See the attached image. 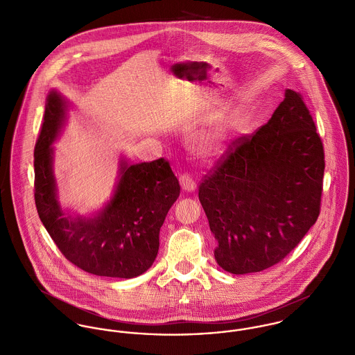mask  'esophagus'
Here are the masks:
<instances>
[{"label": "esophagus", "instance_id": "esophagus-1", "mask_svg": "<svg viewBox=\"0 0 355 355\" xmlns=\"http://www.w3.org/2000/svg\"><path fill=\"white\" fill-rule=\"evenodd\" d=\"M180 184H182V189L184 191H189V193H193L197 189V183H196V180L193 179V176L190 173H183L180 176Z\"/></svg>", "mask_w": 355, "mask_h": 355}]
</instances>
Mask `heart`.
<instances>
[{"label":"heart","instance_id":"b5f03b06","mask_svg":"<svg viewBox=\"0 0 355 355\" xmlns=\"http://www.w3.org/2000/svg\"><path fill=\"white\" fill-rule=\"evenodd\" d=\"M224 139L225 137L221 130H211L198 137V146L203 153L216 152L221 146Z\"/></svg>","mask_w":355,"mask_h":355}]
</instances>
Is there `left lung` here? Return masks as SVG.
<instances>
[{"mask_svg":"<svg viewBox=\"0 0 355 355\" xmlns=\"http://www.w3.org/2000/svg\"><path fill=\"white\" fill-rule=\"evenodd\" d=\"M324 168L313 117L288 89L269 121L234 141L200 184L217 263L245 275L291 253L320 214Z\"/></svg>","mask_w":355,"mask_h":355,"instance_id":"obj_1","label":"left lung"}]
</instances>
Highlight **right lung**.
<instances>
[{
    "label": "right lung",
    "instance_id": "right-lung-1",
    "mask_svg": "<svg viewBox=\"0 0 355 355\" xmlns=\"http://www.w3.org/2000/svg\"><path fill=\"white\" fill-rule=\"evenodd\" d=\"M67 101L48 96L44 124L34 150V197L42 224L64 257L96 276L131 279L146 272L159 248V228L180 194L178 178L166 159L120 162L114 194L96 217L65 214L57 201L53 148Z\"/></svg>",
    "mask_w": 355,
    "mask_h": 355
}]
</instances>
